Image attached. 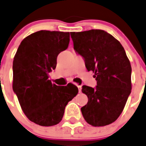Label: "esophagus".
<instances>
[{
    "mask_svg": "<svg viewBox=\"0 0 146 146\" xmlns=\"http://www.w3.org/2000/svg\"><path fill=\"white\" fill-rule=\"evenodd\" d=\"M76 86H77V87L78 88V91H79V93H81V86H78V84H76Z\"/></svg>",
    "mask_w": 146,
    "mask_h": 146,
    "instance_id": "34e87169",
    "label": "esophagus"
}]
</instances>
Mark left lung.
<instances>
[{
    "label": "left lung",
    "instance_id": "1",
    "mask_svg": "<svg viewBox=\"0 0 146 146\" xmlns=\"http://www.w3.org/2000/svg\"><path fill=\"white\" fill-rule=\"evenodd\" d=\"M73 48L84 59L88 71L94 72L95 88L82 86L88 96L81 108L86 122L104 126L119 117L131 92V66L122 45L103 30L70 32Z\"/></svg>",
    "mask_w": 146,
    "mask_h": 146
}]
</instances>
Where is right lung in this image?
<instances>
[{
	"label": "right lung",
	"instance_id": "add662e5",
	"mask_svg": "<svg viewBox=\"0 0 146 146\" xmlns=\"http://www.w3.org/2000/svg\"><path fill=\"white\" fill-rule=\"evenodd\" d=\"M69 42V32L37 31L22 40L14 57L13 90L27 118L39 125L59 123L68 103L78 93L72 83L59 86L48 80Z\"/></svg>",
	"mask_w": 146,
	"mask_h": 146
}]
</instances>
